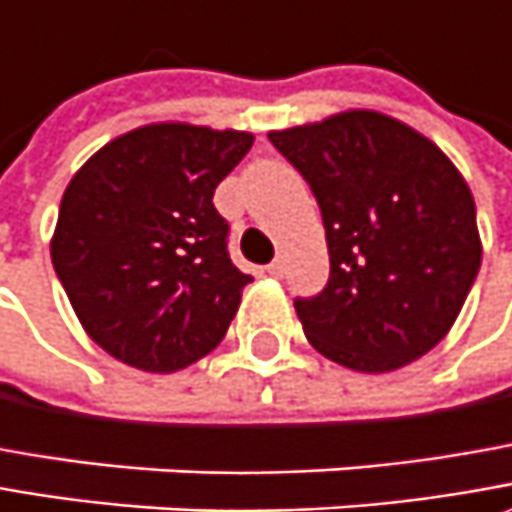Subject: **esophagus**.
Wrapping results in <instances>:
<instances>
[{"label": "esophagus", "mask_w": 512, "mask_h": 512, "mask_svg": "<svg viewBox=\"0 0 512 512\" xmlns=\"http://www.w3.org/2000/svg\"><path fill=\"white\" fill-rule=\"evenodd\" d=\"M266 272L272 274V277H283V260H274L266 266Z\"/></svg>", "instance_id": "1"}]
</instances>
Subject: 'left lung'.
I'll return each mask as SVG.
<instances>
[{"mask_svg": "<svg viewBox=\"0 0 512 512\" xmlns=\"http://www.w3.org/2000/svg\"><path fill=\"white\" fill-rule=\"evenodd\" d=\"M323 212L328 274L294 309L309 343L351 371L419 360L456 323L482 266L476 203L431 138L348 110L269 133Z\"/></svg>", "mask_w": 512, "mask_h": 512, "instance_id": "1", "label": "left lung"}]
</instances>
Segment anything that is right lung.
I'll return each instance as SVG.
<instances>
[{
    "label": "right lung",
    "instance_id": "right-lung-1",
    "mask_svg": "<svg viewBox=\"0 0 512 512\" xmlns=\"http://www.w3.org/2000/svg\"><path fill=\"white\" fill-rule=\"evenodd\" d=\"M252 133L181 121L104 144L73 175L50 240L84 331L138 371L172 374L218 348L252 280L229 260L215 186Z\"/></svg>",
    "mask_w": 512,
    "mask_h": 512
}]
</instances>
